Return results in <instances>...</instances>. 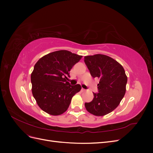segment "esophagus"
Returning a JSON list of instances; mask_svg holds the SVG:
<instances>
[{
	"label": "esophagus",
	"instance_id": "obj_1",
	"mask_svg": "<svg viewBox=\"0 0 153 153\" xmlns=\"http://www.w3.org/2000/svg\"><path fill=\"white\" fill-rule=\"evenodd\" d=\"M86 90L85 89H83V88H82V92H85Z\"/></svg>",
	"mask_w": 153,
	"mask_h": 153
}]
</instances>
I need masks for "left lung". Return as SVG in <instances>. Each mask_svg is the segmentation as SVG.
<instances>
[{"label": "left lung", "instance_id": "8db88e82", "mask_svg": "<svg viewBox=\"0 0 153 153\" xmlns=\"http://www.w3.org/2000/svg\"><path fill=\"white\" fill-rule=\"evenodd\" d=\"M91 76L100 80L98 92L85 103L86 110L96 116H103L116 108L126 92L128 78L123 67L107 55L96 54L84 57Z\"/></svg>", "mask_w": 153, "mask_h": 153}]
</instances>
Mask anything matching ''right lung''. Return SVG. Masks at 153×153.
<instances>
[{
    "mask_svg": "<svg viewBox=\"0 0 153 153\" xmlns=\"http://www.w3.org/2000/svg\"><path fill=\"white\" fill-rule=\"evenodd\" d=\"M82 57L68 50H59L45 55L36 63L30 76L32 92L44 112L59 115L68 110L73 96L82 87L79 84L71 85L67 76Z\"/></svg>",
    "mask_w": 153,
    "mask_h": 153,
    "instance_id": "obj_1",
    "label": "right lung"
}]
</instances>
